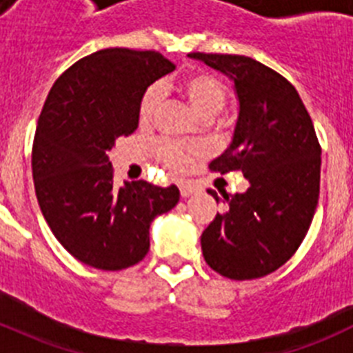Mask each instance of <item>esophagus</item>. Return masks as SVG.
<instances>
[{
	"label": "esophagus",
	"mask_w": 353,
	"mask_h": 353,
	"mask_svg": "<svg viewBox=\"0 0 353 353\" xmlns=\"http://www.w3.org/2000/svg\"><path fill=\"white\" fill-rule=\"evenodd\" d=\"M192 192H194V187L189 185V183H180V194H182V198H189Z\"/></svg>",
	"instance_id": "1"
}]
</instances>
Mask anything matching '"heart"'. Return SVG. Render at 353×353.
<instances>
[{
    "instance_id": "heart-1",
    "label": "heart",
    "mask_w": 353,
    "mask_h": 353,
    "mask_svg": "<svg viewBox=\"0 0 353 353\" xmlns=\"http://www.w3.org/2000/svg\"><path fill=\"white\" fill-rule=\"evenodd\" d=\"M179 92L185 97L199 117L210 118L219 113L226 102V86L223 81L208 72H191L179 81ZM161 102V86L152 84L139 97L138 120L143 125L154 117L155 109ZM201 154L199 146L183 145V143L162 141L157 145V155L173 170H182L187 162Z\"/></svg>"
}]
</instances>
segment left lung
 Here are the masks:
<instances>
[{"label":"left lung","mask_w":353,"mask_h":353,"mask_svg":"<svg viewBox=\"0 0 353 353\" xmlns=\"http://www.w3.org/2000/svg\"><path fill=\"white\" fill-rule=\"evenodd\" d=\"M235 84L239 118L215 173L242 171L249 189L228 196V208L201 235L210 269L245 281L285 265L310 230L320 194L322 148L297 90L281 74L239 54L191 52ZM208 194L219 201L217 192Z\"/></svg>","instance_id":"1"}]
</instances>
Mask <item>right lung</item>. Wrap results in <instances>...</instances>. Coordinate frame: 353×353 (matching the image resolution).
I'll use <instances>...</instances> for the list:
<instances>
[{"label": "right lung", "instance_id": "1", "mask_svg": "<svg viewBox=\"0 0 353 353\" xmlns=\"http://www.w3.org/2000/svg\"><path fill=\"white\" fill-rule=\"evenodd\" d=\"M173 70L161 52L102 49L65 70L46 99L31 152L37 199L58 242L93 269L139 263L152 221L179 203L176 185L118 189L108 155L138 129L143 92Z\"/></svg>", "mask_w": 353, "mask_h": 353}]
</instances>
